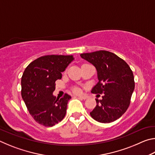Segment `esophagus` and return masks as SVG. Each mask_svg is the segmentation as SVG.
Listing matches in <instances>:
<instances>
[{"instance_id": "obj_1", "label": "esophagus", "mask_w": 155, "mask_h": 155, "mask_svg": "<svg viewBox=\"0 0 155 155\" xmlns=\"http://www.w3.org/2000/svg\"><path fill=\"white\" fill-rule=\"evenodd\" d=\"M78 98H81V99H83V100H86L87 98V96H78Z\"/></svg>"}]
</instances>
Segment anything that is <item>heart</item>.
<instances>
[{
  "instance_id": "1",
  "label": "heart",
  "mask_w": 155,
  "mask_h": 155,
  "mask_svg": "<svg viewBox=\"0 0 155 155\" xmlns=\"http://www.w3.org/2000/svg\"><path fill=\"white\" fill-rule=\"evenodd\" d=\"M72 91H73V92L77 94V93L80 92V89L77 87H75L72 89Z\"/></svg>"
}]
</instances>
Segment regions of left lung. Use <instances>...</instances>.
<instances>
[{
  "label": "left lung",
  "instance_id": "left-lung-1",
  "mask_svg": "<svg viewBox=\"0 0 155 155\" xmlns=\"http://www.w3.org/2000/svg\"><path fill=\"white\" fill-rule=\"evenodd\" d=\"M81 57L96 67L98 82L91 93L103 94V99H96V106L90 112L91 117L101 123L120 118L130 105L135 88L134 76L127 62L107 51L82 53Z\"/></svg>",
  "mask_w": 155,
  "mask_h": 155
}]
</instances>
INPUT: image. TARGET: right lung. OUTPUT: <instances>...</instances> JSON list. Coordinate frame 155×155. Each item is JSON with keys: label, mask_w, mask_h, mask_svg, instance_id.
<instances>
[{"label": "right lung", "mask_w": 155, "mask_h": 155, "mask_svg": "<svg viewBox=\"0 0 155 155\" xmlns=\"http://www.w3.org/2000/svg\"><path fill=\"white\" fill-rule=\"evenodd\" d=\"M72 55H45L39 57L26 68L21 79V94L28 112L35 121L44 127L61 122L66 114L71 96L61 98L52 95L55 81L72 60Z\"/></svg>", "instance_id": "add662e5"}]
</instances>
